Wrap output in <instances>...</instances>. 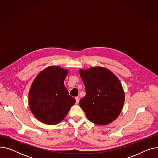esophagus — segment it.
I'll return each instance as SVG.
<instances>
[{
	"label": "esophagus",
	"instance_id": "obj_1",
	"mask_svg": "<svg viewBox=\"0 0 158 158\" xmlns=\"http://www.w3.org/2000/svg\"><path fill=\"white\" fill-rule=\"evenodd\" d=\"M75 100H76V104H78L79 101H80V98L78 96L75 98Z\"/></svg>",
	"mask_w": 158,
	"mask_h": 158
}]
</instances>
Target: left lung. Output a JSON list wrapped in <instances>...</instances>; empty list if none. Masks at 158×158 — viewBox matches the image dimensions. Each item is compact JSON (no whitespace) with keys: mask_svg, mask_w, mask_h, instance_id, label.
Wrapping results in <instances>:
<instances>
[{"mask_svg":"<svg viewBox=\"0 0 158 158\" xmlns=\"http://www.w3.org/2000/svg\"><path fill=\"white\" fill-rule=\"evenodd\" d=\"M86 94L79 105L90 122L106 125L117 118L123 108L125 95L118 79L108 69L94 67L80 70Z\"/></svg>","mask_w":158,"mask_h":158,"instance_id":"left-lung-1","label":"left lung"}]
</instances>
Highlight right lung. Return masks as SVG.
<instances>
[{
  "label": "right lung",
  "mask_w": 158,
  "mask_h": 158,
  "mask_svg": "<svg viewBox=\"0 0 158 158\" xmlns=\"http://www.w3.org/2000/svg\"><path fill=\"white\" fill-rule=\"evenodd\" d=\"M68 73L58 66L48 67L32 83L29 94V107L33 115L44 124H59L75 103V99L69 95L64 87Z\"/></svg>",
  "instance_id": "right-lung-1"
}]
</instances>
